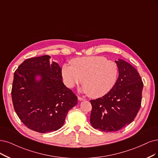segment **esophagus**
Returning a JSON list of instances; mask_svg holds the SVG:
<instances>
[{
  "label": "esophagus",
  "mask_w": 158,
  "mask_h": 158,
  "mask_svg": "<svg viewBox=\"0 0 158 158\" xmlns=\"http://www.w3.org/2000/svg\"><path fill=\"white\" fill-rule=\"evenodd\" d=\"M78 100H80V101H83V100H85V99L83 98H81V97H80V96H78Z\"/></svg>",
  "instance_id": "34e87169"
}]
</instances>
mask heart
Returning a JSON list of instances; mask_svg holds the SVG:
<instances>
[{
	"label": "heart",
	"instance_id": "1",
	"mask_svg": "<svg viewBox=\"0 0 158 158\" xmlns=\"http://www.w3.org/2000/svg\"><path fill=\"white\" fill-rule=\"evenodd\" d=\"M70 64L71 66L64 64L62 66L64 83L72 88L81 82V90L91 98H99L107 94L117 79L116 64L103 56L75 58L70 61Z\"/></svg>",
	"mask_w": 158,
	"mask_h": 158
}]
</instances>
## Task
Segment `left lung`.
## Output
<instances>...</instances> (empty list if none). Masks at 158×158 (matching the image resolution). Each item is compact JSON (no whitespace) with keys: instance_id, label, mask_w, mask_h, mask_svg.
I'll return each instance as SVG.
<instances>
[{"instance_id":"obj_1","label":"left lung","mask_w":158,"mask_h":158,"mask_svg":"<svg viewBox=\"0 0 158 158\" xmlns=\"http://www.w3.org/2000/svg\"><path fill=\"white\" fill-rule=\"evenodd\" d=\"M118 78L107 94L90 100V122L92 127L104 132L121 130L135 119L141 108L143 83L137 69L119 59Z\"/></svg>"}]
</instances>
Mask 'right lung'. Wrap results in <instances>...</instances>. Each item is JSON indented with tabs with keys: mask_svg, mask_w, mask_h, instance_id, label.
I'll list each match as a JSON object with an SVG mask.
<instances>
[{
	"mask_svg": "<svg viewBox=\"0 0 158 158\" xmlns=\"http://www.w3.org/2000/svg\"><path fill=\"white\" fill-rule=\"evenodd\" d=\"M50 56L28 58L14 73L11 98L14 110L29 129L39 133L56 131L63 126L77 97L62 82V68L49 62ZM37 75L42 79L36 82Z\"/></svg>",
	"mask_w": 158,
	"mask_h": 158,
	"instance_id": "right-lung-1",
	"label": "right lung"
}]
</instances>
